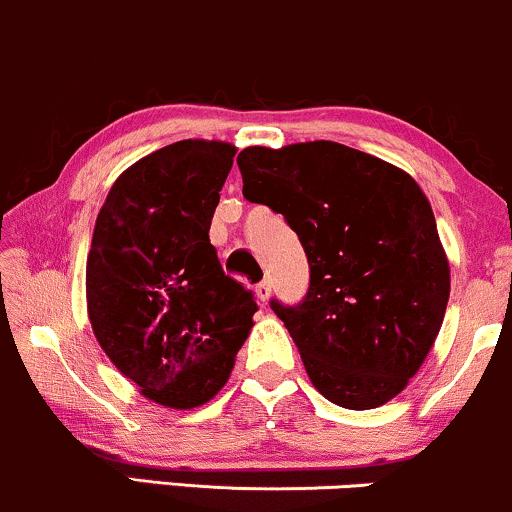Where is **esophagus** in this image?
<instances>
[{
    "mask_svg": "<svg viewBox=\"0 0 512 512\" xmlns=\"http://www.w3.org/2000/svg\"><path fill=\"white\" fill-rule=\"evenodd\" d=\"M269 293H272V283H269L267 279L260 281V283H257V286H255V295H257V300H260V305H267Z\"/></svg>",
    "mask_w": 512,
    "mask_h": 512,
    "instance_id": "34e87169",
    "label": "esophagus"
}]
</instances>
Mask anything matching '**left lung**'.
<instances>
[{"mask_svg":"<svg viewBox=\"0 0 512 512\" xmlns=\"http://www.w3.org/2000/svg\"><path fill=\"white\" fill-rule=\"evenodd\" d=\"M243 195L298 233L310 288L272 300L315 389L372 410L408 386L446 315L451 269L432 205L415 178L331 140L238 155Z\"/></svg>","mask_w":512,"mask_h":512,"instance_id":"8db88e82","label":"left lung"}]
</instances>
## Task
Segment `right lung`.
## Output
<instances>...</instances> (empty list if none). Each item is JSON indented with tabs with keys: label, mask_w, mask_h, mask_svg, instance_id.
<instances>
[{
	"label": "right lung",
	"mask_w": 512,
	"mask_h": 512,
	"mask_svg": "<svg viewBox=\"0 0 512 512\" xmlns=\"http://www.w3.org/2000/svg\"><path fill=\"white\" fill-rule=\"evenodd\" d=\"M236 147L181 140L128 166L97 214L88 317L109 360L164 408L207 403L229 381L257 312L209 243Z\"/></svg>",
	"instance_id": "1"
}]
</instances>
